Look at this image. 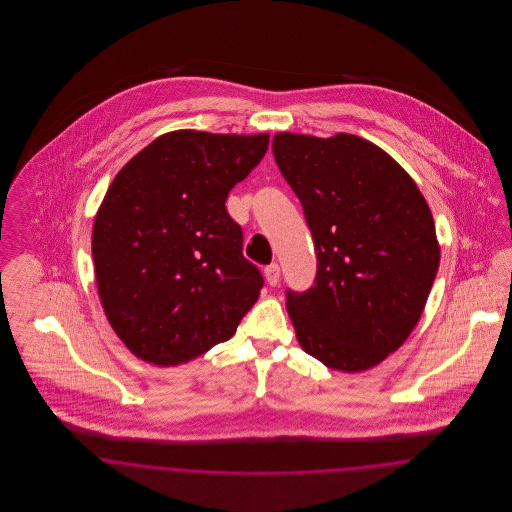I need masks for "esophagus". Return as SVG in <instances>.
I'll use <instances>...</instances> for the list:
<instances>
[{
	"label": "esophagus",
	"mask_w": 512,
	"mask_h": 512,
	"mask_svg": "<svg viewBox=\"0 0 512 512\" xmlns=\"http://www.w3.org/2000/svg\"><path fill=\"white\" fill-rule=\"evenodd\" d=\"M265 280H267L268 286H278V282H280V267L276 263H272V265H268L265 268Z\"/></svg>",
	"instance_id": "1"
}]
</instances>
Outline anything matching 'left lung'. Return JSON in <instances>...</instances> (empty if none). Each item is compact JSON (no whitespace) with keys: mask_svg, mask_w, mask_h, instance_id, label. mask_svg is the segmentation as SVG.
<instances>
[{"mask_svg":"<svg viewBox=\"0 0 512 512\" xmlns=\"http://www.w3.org/2000/svg\"><path fill=\"white\" fill-rule=\"evenodd\" d=\"M272 151L317 249L315 286L288 290L297 341L328 368H372L424 311L439 267L432 211L405 169L359 136L278 132Z\"/></svg>","mask_w":512,"mask_h":512,"instance_id":"8db88e82","label":"left lung"}]
</instances>
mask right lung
Returning a JSON list of instances; mask_svg holds the SVG:
<instances>
[{
  "label": "right lung",
  "mask_w": 512,
  "mask_h": 512,
  "mask_svg": "<svg viewBox=\"0 0 512 512\" xmlns=\"http://www.w3.org/2000/svg\"><path fill=\"white\" fill-rule=\"evenodd\" d=\"M268 134L174 130L111 182L92 232L99 299L122 343L176 366L230 340L263 288L224 203L265 157Z\"/></svg>",
  "instance_id": "obj_1"
}]
</instances>
